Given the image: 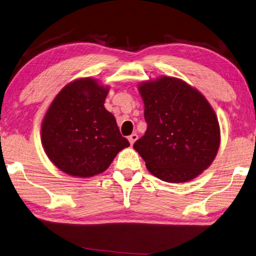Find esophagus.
<instances>
[{
	"label": "esophagus",
	"mask_w": 256,
	"mask_h": 256,
	"mask_svg": "<svg viewBox=\"0 0 256 256\" xmlns=\"http://www.w3.org/2000/svg\"><path fill=\"white\" fill-rule=\"evenodd\" d=\"M138 134H136V133H133V134L130 135V136H128L130 144L133 145V144H134V142L136 141V140H138Z\"/></svg>",
	"instance_id": "1"
}]
</instances>
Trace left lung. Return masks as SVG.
I'll return each instance as SVG.
<instances>
[{
    "label": "left lung",
    "mask_w": 256,
    "mask_h": 256,
    "mask_svg": "<svg viewBox=\"0 0 256 256\" xmlns=\"http://www.w3.org/2000/svg\"><path fill=\"white\" fill-rule=\"evenodd\" d=\"M138 92L148 128L134 150L162 181H191L218 151L221 132L214 110L203 94L176 78L142 82Z\"/></svg>",
    "instance_id": "8db88e82"
}]
</instances>
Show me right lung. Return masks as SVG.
<instances>
[{
	"instance_id": "1",
	"label": "right lung",
	"mask_w": 256,
	"mask_h": 256,
	"mask_svg": "<svg viewBox=\"0 0 256 256\" xmlns=\"http://www.w3.org/2000/svg\"><path fill=\"white\" fill-rule=\"evenodd\" d=\"M108 86L95 78L75 80L60 91L42 122V145L64 173L91 178L103 173L130 146L112 113L104 108Z\"/></svg>"
}]
</instances>
